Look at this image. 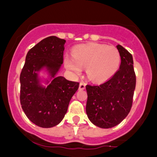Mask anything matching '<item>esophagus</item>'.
Returning <instances> with one entry per match:
<instances>
[{"label": "esophagus", "instance_id": "esophagus-1", "mask_svg": "<svg viewBox=\"0 0 157 157\" xmlns=\"http://www.w3.org/2000/svg\"><path fill=\"white\" fill-rule=\"evenodd\" d=\"M86 88V83L84 82L81 81L79 83V89L80 90H84Z\"/></svg>", "mask_w": 157, "mask_h": 157}]
</instances>
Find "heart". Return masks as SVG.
Returning a JSON list of instances; mask_svg holds the SVG:
<instances>
[{"label": "heart", "instance_id": "heart-1", "mask_svg": "<svg viewBox=\"0 0 157 157\" xmlns=\"http://www.w3.org/2000/svg\"><path fill=\"white\" fill-rule=\"evenodd\" d=\"M72 54L73 57H65L66 68L78 75L81 73L82 67H86L87 75L94 81H103L114 75L121 59L116 46L98 43L78 45Z\"/></svg>", "mask_w": 157, "mask_h": 157}]
</instances>
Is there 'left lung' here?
<instances>
[{"label": "left lung", "mask_w": 157, "mask_h": 157, "mask_svg": "<svg viewBox=\"0 0 157 157\" xmlns=\"http://www.w3.org/2000/svg\"><path fill=\"white\" fill-rule=\"evenodd\" d=\"M121 63L119 70L101 84H87L86 111L89 120L101 128H111L129 114L136 86L132 55L117 45Z\"/></svg>", "instance_id": "left-lung-1"}]
</instances>
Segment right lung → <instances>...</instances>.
I'll return each instance as SVG.
<instances>
[{
  "label": "right lung",
  "instance_id": "right-lung-1",
  "mask_svg": "<svg viewBox=\"0 0 157 157\" xmlns=\"http://www.w3.org/2000/svg\"><path fill=\"white\" fill-rule=\"evenodd\" d=\"M65 41L56 36L41 40L28 51L20 80V104L29 120L38 127L57 125L66 114L79 83L55 77L63 63ZM46 66L54 79L47 88L39 85L37 71Z\"/></svg>",
  "mask_w": 157,
  "mask_h": 157
}]
</instances>
